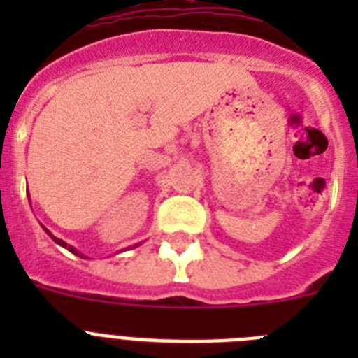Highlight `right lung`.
I'll use <instances>...</instances> for the list:
<instances>
[{
  "mask_svg": "<svg viewBox=\"0 0 358 358\" xmlns=\"http://www.w3.org/2000/svg\"><path fill=\"white\" fill-rule=\"evenodd\" d=\"M43 229H44V231H46V233H48V235H50V236H52V238H53V242H55V243H59V245H62V248H64V249H68V251H69V252H73V255H77V256H80V258H85V256H84V255H82V252H78V251H77V249L73 248V245H68V243H66V242H64V240H61V238H57V236H53V235H52V233H50V231H48V229H46V227H44V226H43ZM134 248H136V245H134Z\"/></svg>",
  "mask_w": 358,
  "mask_h": 358,
  "instance_id": "add662e5",
  "label": "right lung"
}]
</instances>
